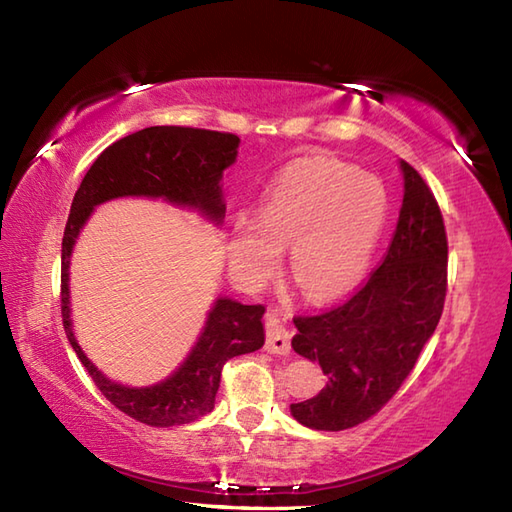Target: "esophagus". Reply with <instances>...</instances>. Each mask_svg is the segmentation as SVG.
I'll use <instances>...</instances> for the list:
<instances>
[{"instance_id": "34e87169", "label": "esophagus", "mask_w": 512, "mask_h": 512, "mask_svg": "<svg viewBox=\"0 0 512 512\" xmlns=\"http://www.w3.org/2000/svg\"><path fill=\"white\" fill-rule=\"evenodd\" d=\"M266 350L270 355L290 353V333L277 310H270L266 315Z\"/></svg>"}]
</instances>
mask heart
Here are the masks:
<instances>
[{
    "instance_id": "obj_1",
    "label": "heart",
    "mask_w": 512,
    "mask_h": 512,
    "mask_svg": "<svg viewBox=\"0 0 512 512\" xmlns=\"http://www.w3.org/2000/svg\"><path fill=\"white\" fill-rule=\"evenodd\" d=\"M388 215L386 190L373 175L326 157H302L273 177L255 219L233 224V259L264 277L288 250L290 275L304 295L326 302L353 288L373 259Z\"/></svg>"
}]
</instances>
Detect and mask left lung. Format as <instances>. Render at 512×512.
Returning <instances> with one entry per match:
<instances>
[{
	"mask_svg": "<svg viewBox=\"0 0 512 512\" xmlns=\"http://www.w3.org/2000/svg\"><path fill=\"white\" fill-rule=\"evenodd\" d=\"M404 202L382 266L344 304L295 317L293 348L319 362L328 384L290 415L315 430H346L382 410L433 337L446 299L448 242L435 195L399 162Z\"/></svg>",
	"mask_w": 512,
	"mask_h": 512,
	"instance_id": "8db88e82",
	"label": "left lung"
}]
</instances>
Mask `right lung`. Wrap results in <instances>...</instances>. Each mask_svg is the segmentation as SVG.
I'll use <instances>...</instances> for the list:
<instances>
[{
	"label": "right lung",
	"mask_w": 512,
	"mask_h": 512,
	"mask_svg": "<svg viewBox=\"0 0 512 512\" xmlns=\"http://www.w3.org/2000/svg\"><path fill=\"white\" fill-rule=\"evenodd\" d=\"M237 148V135L217 130L184 126L137 130L95 159L70 206L62 242L66 337L108 402L146 426H179L210 413L228 359L255 353L264 346L262 317L266 308L217 297L195 346L173 373L153 386H126L108 379L77 344L70 319V255L93 210L119 197L164 199L173 206L197 210L210 224L222 226L226 215L222 177L224 170L235 164Z\"/></svg>",
	"instance_id": "obj_1"
}]
</instances>
